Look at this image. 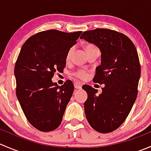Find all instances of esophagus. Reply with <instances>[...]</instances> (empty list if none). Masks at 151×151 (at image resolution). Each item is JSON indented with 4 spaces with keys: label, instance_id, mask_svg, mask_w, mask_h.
<instances>
[{
    "label": "esophagus",
    "instance_id": "esophagus-1",
    "mask_svg": "<svg viewBox=\"0 0 151 151\" xmlns=\"http://www.w3.org/2000/svg\"><path fill=\"white\" fill-rule=\"evenodd\" d=\"M74 85L76 89H80V88H82V83L79 81H76L74 83Z\"/></svg>",
    "mask_w": 151,
    "mask_h": 151
}]
</instances>
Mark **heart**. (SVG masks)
Segmentation results:
<instances>
[{
    "instance_id": "1",
    "label": "heart",
    "mask_w": 151,
    "mask_h": 151,
    "mask_svg": "<svg viewBox=\"0 0 151 151\" xmlns=\"http://www.w3.org/2000/svg\"><path fill=\"white\" fill-rule=\"evenodd\" d=\"M93 48H96V47L93 45H88L85 47V50H90V49H93ZM73 50H74V47H71V48L68 50L66 54V60H69L70 58H71V54H72L73 52ZM75 76H77V77H79V78L85 79L87 77H88V73H87L85 71L81 70V71H77V72H76Z\"/></svg>"
}]
</instances>
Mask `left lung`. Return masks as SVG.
Segmentation results:
<instances>
[{
	"label": "left lung",
	"instance_id": "1",
	"mask_svg": "<svg viewBox=\"0 0 151 151\" xmlns=\"http://www.w3.org/2000/svg\"><path fill=\"white\" fill-rule=\"evenodd\" d=\"M80 39L101 51V64L93 81L105 85L99 95L90 85L83 86L88 93L86 118L96 131L109 133L124 122L136 101L141 71L137 51L126 35L109 29L85 31Z\"/></svg>",
	"mask_w": 151,
	"mask_h": 151
}]
</instances>
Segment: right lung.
<instances>
[{"mask_svg": "<svg viewBox=\"0 0 151 151\" xmlns=\"http://www.w3.org/2000/svg\"><path fill=\"white\" fill-rule=\"evenodd\" d=\"M81 33L42 31L21 48L14 67L17 97L29 123L41 132L53 131L61 123L74 85L67 80L58 86L52 78L66 66L67 52Z\"/></svg>", "mask_w": 151, "mask_h": 151, "instance_id": "1", "label": "right lung"}]
</instances>
